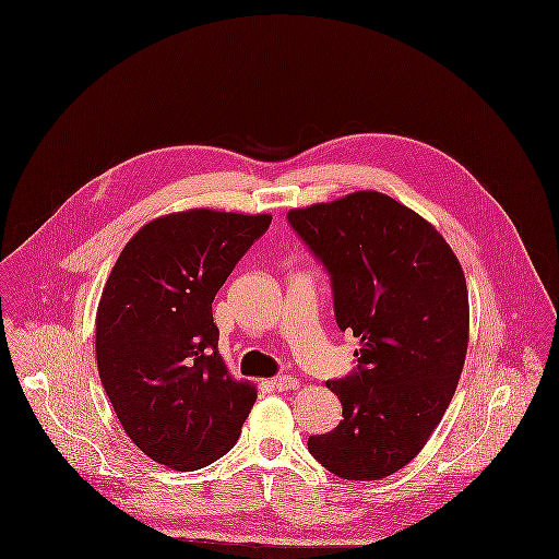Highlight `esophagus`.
<instances>
[{
    "label": "esophagus",
    "instance_id": "esophagus-1",
    "mask_svg": "<svg viewBox=\"0 0 559 559\" xmlns=\"http://www.w3.org/2000/svg\"><path fill=\"white\" fill-rule=\"evenodd\" d=\"M272 386L276 391H292V389H298L300 386V380L298 378H292V376H278L272 380Z\"/></svg>",
    "mask_w": 559,
    "mask_h": 559
}]
</instances>
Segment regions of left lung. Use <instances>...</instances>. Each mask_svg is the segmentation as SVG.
Masks as SVG:
<instances>
[{"mask_svg":"<svg viewBox=\"0 0 559 559\" xmlns=\"http://www.w3.org/2000/svg\"><path fill=\"white\" fill-rule=\"evenodd\" d=\"M287 221L331 274L338 329L360 338L358 369L326 382L343 421L309 451L343 479L389 477L428 443L455 393L468 345L462 265L435 224L376 190Z\"/></svg>","mask_w":559,"mask_h":559,"instance_id":"8db88e82","label":"left lung"}]
</instances>
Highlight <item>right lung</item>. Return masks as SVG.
<instances>
[{"instance_id":"add662e5","label":"right lung","mask_w":559,"mask_h":559,"mask_svg":"<svg viewBox=\"0 0 559 559\" xmlns=\"http://www.w3.org/2000/svg\"><path fill=\"white\" fill-rule=\"evenodd\" d=\"M270 214L188 210L144 224L106 281L95 347L127 437L151 460L197 471L237 443L257 386L218 352L212 302Z\"/></svg>"}]
</instances>
